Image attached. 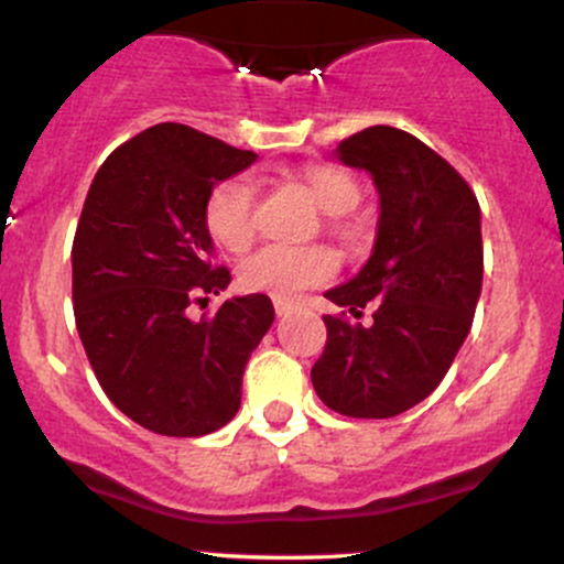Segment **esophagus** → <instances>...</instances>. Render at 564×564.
<instances>
[{"label":"esophagus","instance_id":"1","mask_svg":"<svg viewBox=\"0 0 564 564\" xmlns=\"http://www.w3.org/2000/svg\"><path fill=\"white\" fill-rule=\"evenodd\" d=\"M273 304H275L278 315H289L291 310H294V304H291L289 300H273Z\"/></svg>","mask_w":564,"mask_h":564}]
</instances>
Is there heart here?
<instances>
[{
	"mask_svg": "<svg viewBox=\"0 0 564 564\" xmlns=\"http://www.w3.org/2000/svg\"><path fill=\"white\" fill-rule=\"evenodd\" d=\"M304 183L326 215H334L332 228L341 230L336 217L347 215L360 198V187L352 174L332 164L310 166ZM257 183L251 174H232L212 187L204 204V223L209 236L228 251H241L257 232ZM336 273L332 251L321 246H283L270 243L249 254L238 268L243 289L270 294L275 300H291L304 289L326 283Z\"/></svg>",
	"mask_w": 564,
	"mask_h": 564,
	"instance_id": "heart-1",
	"label": "heart"
}]
</instances>
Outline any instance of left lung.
I'll return each mask as SVG.
<instances>
[{
	"label": "left lung",
	"mask_w": 564,
	"mask_h": 564,
	"mask_svg": "<svg viewBox=\"0 0 564 564\" xmlns=\"http://www.w3.org/2000/svg\"><path fill=\"white\" fill-rule=\"evenodd\" d=\"M379 191L371 257L352 281L326 291L341 315H323L326 349L310 377L332 411L390 419L443 381L467 339L482 289L480 204L443 156L394 127H368L336 145ZM371 308V327L346 318Z\"/></svg>",
	"instance_id": "1"
}]
</instances>
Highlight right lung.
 <instances>
[{
    "instance_id": "obj_1",
    "label": "right lung",
    "mask_w": 564,
    "mask_h": 564,
    "mask_svg": "<svg viewBox=\"0 0 564 564\" xmlns=\"http://www.w3.org/2000/svg\"><path fill=\"white\" fill-rule=\"evenodd\" d=\"M257 153L185 124H156L102 161L76 225L74 315L102 392L166 437L217 432L241 405L243 368L273 326L270 296L193 304L228 289L204 204Z\"/></svg>"
}]
</instances>
